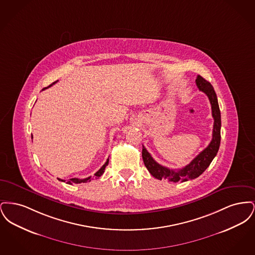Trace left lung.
<instances>
[{
    "instance_id": "8db88e82",
    "label": "left lung",
    "mask_w": 255,
    "mask_h": 255,
    "mask_svg": "<svg viewBox=\"0 0 255 255\" xmlns=\"http://www.w3.org/2000/svg\"><path fill=\"white\" fill-rule=\"evenodd\" d=\"M196 84L200 91L206 94L211 104L212 117L214 120L212 139L206 149L203 150L189 164L182 167V169L178 170L169 169L158 164L148 153L145 147L142 145V158L144 165L150 174L158 180H168L169 182H178L196 179L205 172L218 153L221 141V113L219 109L217 96L212 85L201 75L197 76Z\"/></svg>"
}]
</instances>
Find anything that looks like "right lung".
I'll list each match as a JSON object with an SVG mask.
<instances>
[{
    "instance_id": "right-lung-1",
    "label": "right lung",
    "mask_w": 255,
    "mask_h": 255,
    "mask_svg": "<svg viewBox=\"0 0 255 255\" xmlns=\"http://www.w3.org/2000/svg\"><path fill=\"white\" fill-rule=\"evenodd\" d=\"M57 81H55V82H53L51 85H53L54 83H56ZM49 85V87H50ZM46 88H44L43 90H45ZM32 137V136H31ZM108 163H109V158H107V161L102 165V167L100 168V169L97 171V173L95 174V176H96V178H99L103 173H104V170H105V167L108 165ZM59 181L61 182H66V181H64V180H61V179H58ZM91 182V177H88V178H86V179H77V178H73V179H70L69 181H67L66 183H68V184H73V183H81V182Z\"/></svg>"
}]
</instances>
